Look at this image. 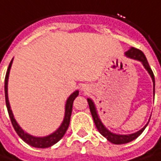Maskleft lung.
Here are the masks:
<instances>
[{
    "instance_id": "obj_1",
    "label": "left lung",
    "mask_w": 161,
    "mask_h": 161,
    "mask_svg": "<svg viewBox=\"0 0 161 161\" xmlns=\"http://www.w3.org/2000/svg\"><path fill=\"white\" fill-rule=\"evenodd\" d=\"M125 55L128 56L129 58H132V59H135V60H138L140 62L142 63V64L144 65L145 69L148 71V73L150 74L152 80H153V82H154V96H155V77H154V73L147 62V59L145 57V55L143 54V52L136 47H131L129 50H127L125 52ZM88 100V104H89V108H90V111H91V114H92V116H93V119L94 122L96 124V126L97 128V130L100 132V134H102L109 142L114 143V144H123V143H126V142H129L133 140H135L137 137H139L142 131L144 130V128L146 127L143 126L141 130H139L138 132L136 133H133V134H130V135H116V134H114L112 132H110L108 129L105 128V126L102 125V123L100 122L98 116H97V111H96V108H95V105L93 103V101L91 99H87Z\"/></svg>"
}]
</instances>
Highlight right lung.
Listing matches in <instances>:
<instances>
[{
  "mask_svg": "<svg viewBox=\"0 0 161 161\" xmlns=\"http://www.w3.org/2000/svg\"><path fill=\"white\" fill-rule=\"evenodd\" d=\"M12 61L9 64V66L7 68L6 71V75H5V79H4V95H5V103H6V107H7V111H8V114L10 117L11 123L13 125L14 129L16 130V132L18 133V135L28 144H30L31 146L34 147H37V148H46V147H49L53 144H55L57 142H59L64 135L65 131L68 128L69 125V122H70V116H71V113H72V107H73V101L74 99L78 97L79 95V91L74 92L67 99L66 104H65V114H64V119L63 121V124L61 125V126L52 134L47 136V137H42V138H38V137H34L31 136L27 133H25L21 127L17 124V122L15 120L12 111L10 109V105H9V101H8V95H7V82H8V76H9V71L12 65Z\"/></svg>",
  "mask_w": 161,
  "mask_h": 161,
  "instance_id": "right-lung-1",
  "label": "right lung"
}]
</instances>
